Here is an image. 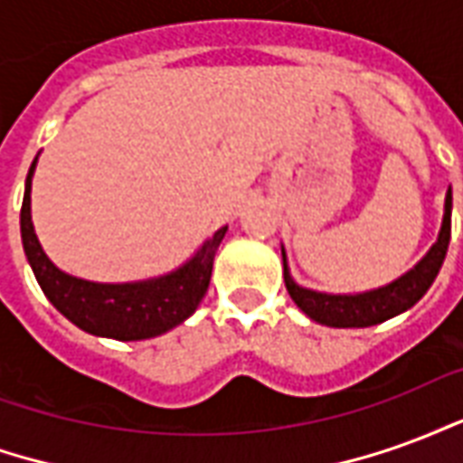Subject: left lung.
I'll use <instances>...</instances> for the list:
<instances>
[{
	"label": "left lung",
	"instance_id": "8db88e82",
	"mask_svg": "<svg viewBox=\"0 0 463 463\" xmlns=\"http://www.w3.org/2000/svg\"><path fill=\"white\" fill-rule=\"evenodd\" d=\"M449 241H451V188L444 198V218L439 228L437 242L429 248L421 260L407 270L397 280L387 282L382 288L367 292H352V295H332V292L310 290L292 280L290 268H288V255L282 248V275H285V288L290 292L295 305L300 307L310 320L327 325V327H372L379 322L397 317L409 307H414L431 282L437 280L441 262L447 258Z\"/></svg>",
	"mask_w": 463,
	"mask_h": 463
}]
</instances>
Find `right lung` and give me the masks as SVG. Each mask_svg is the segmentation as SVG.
Here are the masks:
<instances>
[{"mask_svg":"<svg viewBox=\"0 0 463 463\" xmlns=\"http://www.w3.org/2000/svg\"><path fill=\"white\" fill-rule=\"evenodd\" d=\"M36 158L26 173L19 225L26 260L34 270L39 288L56 310L74 322L79 330L121 342L151 340L188 320L208 292L213 260L228 225L213 232V238L203 242L183 265L158 278L136 282H94L76 278L56 268L36 238L32 222V178Z\"/></svg>","mask_w":463,"mask_h":463,"instance_id":"right-lung-1","label":"right lung"}]
</instances>
